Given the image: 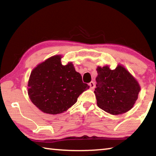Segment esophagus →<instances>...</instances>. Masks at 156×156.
Masks as SVG:
<instances>
[{"label":"esophagus","instance_id":"esophagus-1","mask_svg":"<svg viewBox=\"0 0 156 156\" xmlns=\"http://www.w3.org/2000/svg\"><path fill=\"white\" fill-rule=\"evenodd\" d=\"M89 85H90V87L91 90H94L95 87V84L93 82V81H91V82H90V83H89Z\"/></svg>","mask_w":156,"mask_h":156}]
</instances>
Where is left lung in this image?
<instances>
[{
    "mask_svg": "<svg viewBox=\"0 0 156 156\" xmlns=\"http://www.w3.org/2000/svg\"><path fill=\"white\" fill-rule=\"evenodd\" d=\"M95 95L97 105L111 115L128 112L134 105L140 91L139 83L123 66L111 70L98 66Z\"/></svg>",
    "mask_w": 156,
    "mask_h": 156,
    "instance_id": "left-lung-1",
    "label": "left lung"
}]
</instances>
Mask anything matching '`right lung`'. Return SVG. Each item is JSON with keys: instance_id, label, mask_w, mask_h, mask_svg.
<instances>
[{"instance_id": "right-lung-1", "label": "right lung", "mask_w": 156, "mask_h": 156, "mask_svg": "<svg viewBox=\"0 0 156 156\" xmlns=\"http://www.w3.org/2000/svg\"><path fill=\"white\" fill-rule=\"evenodd\" d=\"M61 55L47 59L34 68L28 81V93L34 105L42 112L56 115L75 104L78 96L90 87L73 65H62Z\"/></svg>"}]
</instances>
